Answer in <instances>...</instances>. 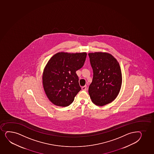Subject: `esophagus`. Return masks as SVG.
I'll return each mask as SVG.
<instances>
[{
  "mask_svg": "<svg viewBox=\"0 0 154 154\" xmlns=\"http://www.w3.org/2000/svg\"><path fill=\"white\" fill-rule=\"evenodd\" d=\"M82 90H83V91H86L87 90V86H84L82 87Z\"/></svg>",
  "mask_w": 154,
  "mask_h": 154,
  "instance_id": "34e87169",
  "label": "esophagus"
}]
</instances>
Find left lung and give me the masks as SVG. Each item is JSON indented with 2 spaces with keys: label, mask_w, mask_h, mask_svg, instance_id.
<instances>
[{
  "label": "left lung",
  "mask_w": 154,
  "mask_h": 154,
  "mask_svg": "<svg viewBox=\"0 0 154 154\" xmlns=\"http://www.w3.org/2000/svg\"><path fill=\"white\" fill-rule=\"evenodd\" d=\"M94 72L88 88L90 99L97 106L112 102L119 94L122 85V73L117 60L109 53H89Z\"/></svg>",
  "instance_id": "1"
}]
</instances>
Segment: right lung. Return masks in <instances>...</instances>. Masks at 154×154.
Instances as JSON below:
<instances>
[{
    "mask_svg": "<svg viewBox=\"0 0 154 154\" xmlns=\"http://www.w3.org/2000/svg\"><path fill=\"white\" fill-rule=\"evenodd\" d=\"M86 52H60L52 57L42 73V85L46 96L53 104L66 107L73 102L81 90L76 71L83 66Z\"/></svg>",
    "mask_w": 154,
    "mask_h": 154,
    "instance_id": "add662e5",
    "label": "right lung"
}]
</instances>
